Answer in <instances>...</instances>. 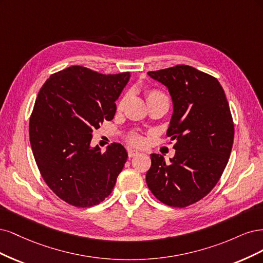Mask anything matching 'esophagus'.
Instances as JSON below:
<instances>
[{
  "mask_svg": "<svg viewBox=\"0 0 263 263\" xmlns=\"http://www.w3.org/2000/svg\"><path fill=\"white\" fill-rule=\"evenodd\" d=\"M128 154H129V157H134L140 154V152L138 149H134V148H129L128 149Z\"/></svg>",
  "mask_w": 263,
  "mask_h": 263,
  "instance_id": "obj_1",
  "label": "esophagus"
}]
</instances>
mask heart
I'll return each instance as SVG.
<instances>
[{
	"mask_svg": "<svg viewBox=\"0 0 263 263\" xmlns=\"http://www.w3.org/2000/svg\"><path fill=\"white\" fill-rule=\"evenodd\" d=\"M126 98H128V97L123 96L119 100V103H118V109H122V107L124 106L125 101H126ZM146 99H147V104L153 103V101H157V100H168L167 97L163 94V92L157 90V89H149V90H147L146 91ZM129 141L132 144H135V145H140V144H142V142H143L142 138L140 137V135H137V134L130 135Z\"/></svg>",
	"mask_w": 263,
	"mask_h": 263,
	"instance_id": "heart-1",
	"label": "heart"
}]
</instances>
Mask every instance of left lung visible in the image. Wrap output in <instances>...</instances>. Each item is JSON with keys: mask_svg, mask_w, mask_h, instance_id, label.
Instances as JSON below:
<instances>
[{"mask_svg": "<svg viewBox=\"0 0 263 263\" xmlns=\"http://www.w3.org/2000/svg\"><path fill=\"white\" fill-rule=\"evenodd\" d=\"M147 75L171 95L167 135L176 141L169 163L151 154L147 187L167 205L188 206L215 187L230 159L234 142L230 105L219 82L192 66L177 65Z\"/></svg>", "mask_w": 263, "mask_h": 263, "instance_id": "obj_1", "label": "left lung"}]
</instances>
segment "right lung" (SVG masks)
Returning <instances> with one entry per match:
<instances>
[{"label":"right lung","instance_id":"1","mask_svg":"<svg viewBox=\"0 0 263 263\" xmlns=\"http://www.w3.org/2000/svg\"><path fill=\"white\" fill-rule=\"evenodd\" d=\"M130 76L74 65L52 74L38 92L29 120L32 154L48 187L71 205L99 204L123 169L128 152L120 143L103 153L90 142L92 130L114 119Z\"/></svg>","mask_w":263,"mask_h":263}]
</instances>
